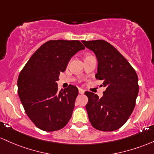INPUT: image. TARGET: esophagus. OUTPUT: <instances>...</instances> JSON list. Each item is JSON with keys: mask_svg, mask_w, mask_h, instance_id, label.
<instances>
[{"mask_svg": "<svg viewBox=\"0 0 154 154\" xmlns=\"http://www.w3.org/2000/svg\"><path fill=\"white\" fill-rule=\"evenodd\" d=\"M79 94H84V90L83 89H82V88H79Z\"/></svg>", "mask_w": 154, "mask_h": 154, "instance_id": "esophagus-1", "label": "esophagus"}]
</instances>
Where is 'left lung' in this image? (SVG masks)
<instances>
[{
	"label": "left lung",
	"instance_id": "left-lung-1",
	"mask_svg": "<svg viewBox=\"0 0 154 154\" xmlns=\"http://www.w3.org/2000/svg\"><path fill=\"white\" fill-rule=\"evenodd\" d=\"M82 43L95 54L98 62L95 78L106 88L101 98L93 92H85L89 122L98 130L115 131L126 123L135 106L139 91L137 75L129 62L107 41Z\"/></svg>",
	"mask_w": 154,
	"mask_h": 154
}]
</instances>
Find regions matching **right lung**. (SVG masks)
I'll return each instance as SVG.
<instances>
[{"label": "right lung", "instance_id": "add662e5", "mask_svg": "<svg viewBox=\"0 0 154 154\" xmlns=\"http://www.w3.org/2000/svg\"><path fill=\"white\" fill-rule=\"evenodd\" d=\"M84 49L79 41L51 40L32 55L20 72L19 97L27 116L41 130L61 129L71 118L79 89L69 85L57 91V82L70 58Z\"/></svg>", "mask_w": 154, "mask_h": 154}]
</instances>
